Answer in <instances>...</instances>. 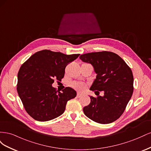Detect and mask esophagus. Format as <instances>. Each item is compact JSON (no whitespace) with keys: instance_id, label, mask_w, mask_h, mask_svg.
<instances>
[{"instance_id":"obj_1","label":"esophagus","mask_w":151,"mask_h":151,"mask_svg":"<svg viewBox=\"0 0 151 151\" xmlns=\"http://www.w3.org/2000/svg\"><path fill=\"white\" fill-rule=\"evenodd\" d=\"M82 96H83V94L82 93H77V97H78V98H80V97H81Z\"/></svg>"}]
</instances>
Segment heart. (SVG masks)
I'll return each mask as SVG.
<instances>
[{
	"label": "heart",
	"instance_id": "obj_1",
	"mask_svg": "<svg viewBox=\"0 0 151 151\" xmlns=\"http://www.w3.org/2000/svg\"><path fill=\"white\" fill-rule=\"evenodd\" d=\"M72 87L77 90L82 91L85 89L86 85L83 83H74L72 84Z\"/></svg>",
	"mask_w": 151,
	"mask_h": 151
}]
</instances>
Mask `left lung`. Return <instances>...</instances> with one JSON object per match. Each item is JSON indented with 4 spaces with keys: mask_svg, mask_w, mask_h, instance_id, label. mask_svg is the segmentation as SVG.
<instances>
[{
    "mask_svg": "<svg viewBox=\"0 0 151 151\" xmlns=\"http://www.w3.org/2000/svg\"><path fill=\"white\" fill-rule=\"evenodd\" d=\"M80 59L91 63L97 74L90 90L103 91L104 96H90L91 103L84 107L86 116L101 124L116 120L124 112L134 91V77L130 68L117 54L99 52L81 55Z\"/></svg>",
    "mask_w": 151,
    "mask_h": 151,
    "instance_id": "obj_1",
    "label": "left lung"
}]
</instances>
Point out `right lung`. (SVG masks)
<instances>
[{"label": "right lung", "instance_id": "add662e5", "mask_svg": "<svg viewBox=\"0 0 151 151\" xmlns=\"http://www.w3.org/2000/svg\"><path fill=\"white\" fill-rule=\"evenodd\" d=\"M80 54L65 55L44 50L31 55L21 65L17 74V91L25 110L35 120L46 122L60 116L68 100L76 96L69 87L57 92L54 80L64 77L68 63Z\"/></svg>", "mask_w": 151, "mask_h": 151}]
</instances>
